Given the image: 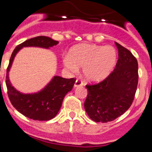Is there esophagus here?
Listing matches in <instances>:
<instances>
[{
    "label": "esophagus",
    "instance_id": "1",
    "mask_svg": "<svg viewBox=\"0 0 152 152\" xmlns=\"http://www.w3.org/2000/svg\"><path fill=\"white\" fill-rule=\"evenodd\" d=\"M83 82L81 81V80H76V82H75V84H74V87H81V86H83Z\"/></svg>",
    "mask_w": 152,
    "mask_h": 152
}]
</instances>
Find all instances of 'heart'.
I'll list each match as a JSON object with an SVG mask.
<instances>
[{
  "instance_id": "b5f03b06",
  "label": "heart",
  "mask_w": 152,
  "mask_h": 152,
  "mask_svg": "<svg viewBox=\"0 0 152 152\" xmlns=\"http://www.w3.org/2000/svg\"><path fill=\"white\" fill-rule=\"evenodd\" d=\"M117 61V52L112 46L80 44L72 47L64 59L65 66L72 73L83 68L85 79L91 82L104 80L113 71Z\"/></svg>"
}]
</instances>
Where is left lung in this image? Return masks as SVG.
<instances>
[{
  "instance_id": "1",
  "label": "left lung",
  "mask_w": 152,
  "mask_h": 152,
  "mask_svg": "<svg viewBox=\"0 0 152 152\" xmlns=\"http://www.w3.org/2000/svg\"><path fill=\"white\" fill-rule=\"evenodd\" d=\"M119 59L115 69L107 78L96 84L86 85L88 94L85 110L92 120L108 123L129 109L138 83V63L130 51L115 42Z\"/></svg>"
}]
</instances>
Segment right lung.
<instances>
[{"label": "right lung", "mask_w": 152, "mask_h": 152, "mask_svg": "<svg viewBox=\"0 0 152 152\" xmlns=\"http://www.w3.org/2000/svg\"><path fill=\"white\" fill-rule=\"evenodd\" d=\"M58 44V41L44 36L31 38L16 47L10 58L6 75V86L10 102L16 110L33 120L48 121L55 117L61 108L64 97L72 90L76 80L55 76L46 87L37 93L22 94L12 87L8 77V72L15 56L23 47L49 48Z\"/></svg>", "instance_id": "add662e5"}]
</instances>
